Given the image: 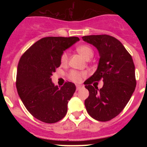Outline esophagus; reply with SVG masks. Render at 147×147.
<instances>
[{
  "label": "esophagus",
  "instance_id": "1",
  "mask_svg": "<svg viewBox=\"0 0 147 147\" xmlns=\"http://www.w3.org/2000/svg\"><path fill=\"white\" fill-rule=\"evenodd\" d=\"M82 88V85H76V90H79Z\"/></svg>",
  "mask_w": 147,
  "mask_h": 147
}]
</instances>
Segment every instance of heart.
Returning a JSON list of instances; mask_svg holds the SVG:
<instances>
[{
  "instance_id": "1",
  "label": "heart",
  "mask_w": 147,
  "mask_h": 147,
  "mask_svg": "<svg viewBox=\"0 0 147 147\" xmlns=\"http://www.w3.org/2000/svg\"><path fill=\"white\" fill-rule=\"evenodd\" d=\"M77 51L84 59L86 60L90 59L93 57V51L88 45H82L77 48ZM68 59V53L64 52L61 57V62L62 64H65ZM85 75V73H79L76 71H71L70 73V78L75 82H79L81 80L82 77Z\"/></svg>"
}]
</instances>
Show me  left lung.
<instances>
[{
	"label": "left lung",
	"instance_id": "left-lung-1",
	"mask_svg": "<svg viewBox=\"0 0 147 147\" xmlns=\"http://www.w3.org/2000/svg\"><path fill=\"white\" fill-rule=\"evenodd\" d=\"M82 38L96 48L99 54L96 71L84 82L89 91V96L85 101V107L93 119L107 121L121 112L134 92V62L124 45L115 37L103 34ZM102 78L104 85L101 89L92 85L93 81Z\"/></svg>",
	"mask_w": 147,
	"mask_h": 147
}]
</instances>
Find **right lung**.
<instances>
[{"label": "right lung", "instance_id": "add662e5", "mask_svg": "<svg viewBox=\"0 0 147 147\" xmlns=\"http://www.w3.org/2000/svg\"><path fill=\"white\" fill-rule=\"evenodd\" d=\"M79 40L76 37H44L33 44L19 61L18 95L28 112L41 121L55 123L67 113V103L76 86L67 82L59 88L52 82L51 76L60 66L63 52Z\"/></svg>", "mask_w": 147, "mask_h": 147}]
</instances>
